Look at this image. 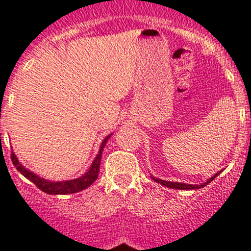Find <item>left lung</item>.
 I'll return each mask as SVG.
<instances>
[{
    "label": "left lung",
    "instance_id": "1",
    "mask_svg": "<svg viewBox=\"0 0 251 251\" xmlns=\"http://www.w3.org/2000/svg\"><path fill=\"white\" fill-rule=\"evenodd\" d=\"M220 173V172H219ZM219 173H216V175L214 176V177H211L207 182H204L203 185H187V183H181V182H169V181H164V179H159V178H155V177H152L156 182L161 183V185H164V186L167 187H171V189H178V190H194V189H201V187L206 186V185H208V183L212 181V179L216 177V176L219 175Z\"/></svg>",
    "mask_w": 251,
    "mask_h": 251
}]
</instances>
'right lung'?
I'll list each match as a JSON object with an SVG mask.
<instances>
[{
    "mask_svg": "<svg viewBox=\"0 0 251 251\" xmlns=\"http://www.w3.org/2000/svg\"><path fill=\"white\" fill-rule=\"evenodd\" d=\"M109 138V137H108ZM108 138L104 139L102 142L101 147H100V151H99L98 156L94 160L91 168L88 169L86 175H83L82 177L76 179H72V181H62V182H52V181H47L44 178H40L39 176H36L32 172H29L28 169H25L23 165L18 161L17 156L14 155V152L11 151V161H13L14 167L17 168L18 172H21L22 175L25 176V178H28L31 182H33L36 185L41 191H44L47 194L54 195V194H73V193H78L80 190H84L86 187H88L92 182L96 181L99 175V169H100V161H101V153H102V149H104V146H105L106 141H108Z\"/></svg>",
    "mask_w": 251,
    "mask_h": 251,
    "instance_id": "add662e5",
    "label": "right lung"
}]
</instances>
